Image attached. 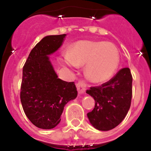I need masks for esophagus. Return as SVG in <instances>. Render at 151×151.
Segmentation results:
<instances>
[{"label": "esophagus", "mask_w": 151, "mask_h": 151, "mask_svg": "<svg viewBox=\"0 0 151 151\" xmlns=\"http://www.w3.org/2000/svg\"><path fill=\"white\" fill-rule=\"evenodd\" d=\"M76 87L78 93L83 94V93H85V88H86V84L85 83L84 81H78L76 84Z\"/></svg>", "instance_id": "obj_1"}]
</instances>
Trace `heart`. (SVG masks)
I'll use <instances>...</instances> for the list:
<instances>
[{
    "instance_id": "obj_1",
    "label": "heart",
    "mask_w": 151,
    "mask_h": 151,
    "mask_svg": "<svg viewBox=\"0 0 151 151\" xmlns=\"http://www.w3.org/2000/svg\"><path fill=\"white\" fill-rule=\"evenodd\" d=\"M65 66H85V74L92 82H101L114 74L119 63V53L114 45L106 41L80 40L60 58Z\"/></svg>"
}]
</instances>
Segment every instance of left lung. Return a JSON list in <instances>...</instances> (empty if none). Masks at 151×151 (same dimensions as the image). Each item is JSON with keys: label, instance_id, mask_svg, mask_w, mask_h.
<instances>
[{"label": "left lung", "instance_id": "8db88e82", "mask_svg": "<svg viewBox=\"0 0 151 151\" xmlns=\"http://www.w3.org/2000/svg\"><path fill=\"white\" fill-rule=\"evenodd\" d=\"M86 93L95 101L87 113L91 124L101 131L116 127L128 113L132 97V76L129 68L121 69L110 81L91 87Z\"/></svg>", "mask_w": 151, "mask_h": 151}]
</instances>
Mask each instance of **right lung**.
<instances>
[{
    "instance_id": "1",
    "label": "right lung",
    "mask_w": 151,
    "mask_h": 151,
    "mask_svg": "<svg viewBox=\"0 0 151 151\" xmlns=\"http://www.w3.org/2000/svg\"><path fill=\"white\" fill-rule=\"evenodd\" d=\"M66 34L43 38L31 50L22 69L20 101L36 127L50 129L60 122L65 105L77 97L73 82L58 78L48 55L62 45Z\"/></svg>"
}]
</instances>
